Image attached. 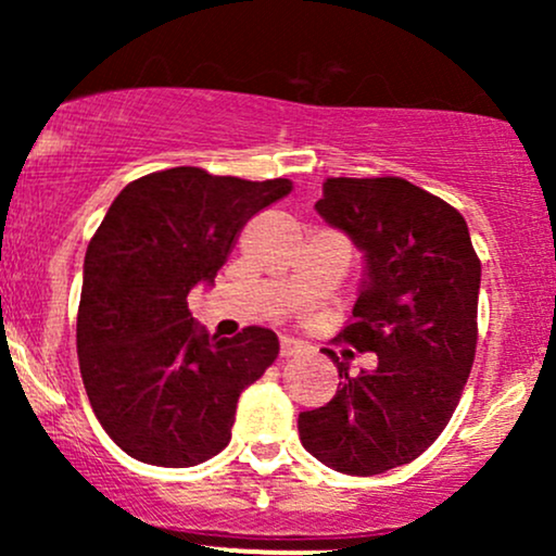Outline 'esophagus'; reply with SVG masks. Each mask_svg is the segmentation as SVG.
<instances>
[{"label": "esophagus", "instance_id": "34e87169", "mask_svg": "<svg viewBox=\"0 0 556 556\" xmlns=\"http://www.w3.org/2000/svg\"><path fill=\"white\" fill-rule=\"evenodd\" d=\"M305 350H308V344L298 340V337H282V340H279V355H282V358H292V355L305 353Z\"/></svg>", "mask_w": 556, "mask_h": 556}]
</instances>
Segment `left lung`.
I'll use <instances>...</instances> for the list:
<instances>
[{
  "label": "left lung",
  "mask_w": 556,
  "mask_h": 556,
  "mask_svg": "<svg viewBox=\"0 0 556 556\" xmlns=\"http://www.w3.org/2000/svg\"><path fill=\"white\" fill-rule=\"evenodd\" d=\"M316 212L363 253L342 340L376 353V366L353 376L327 350L342 381L327 405L300 413L298 433L327 468L379 476L426 452L460 402L476 355L481 261L460 212L400 177H331Z\"/></svg>",
  "instance_id": "left-lung-1"
}]
</instances>
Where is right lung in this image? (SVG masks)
<instances>
[{
	"mask_svg": "<svg viewBox=\"0 0 556 556\" xmlns=\"http://www.w3.org/2000/svg\"><path fill=\"white\" fill-rule=\"evenodd\" d=\"M290 190L285 177L154 172L119 190L88 242L80 376L99 424L136 460L190 468L229 444L242 389L271 366L279 340L264 327L212 337L188 295L214 285L245 222Z\"/></svg>",
	"mask_w": 556,
	"mask_h": 556,
	"instance_id": "1",
	"label": "right lung"
}]
</instances>
